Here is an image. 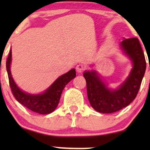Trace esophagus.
I'll use <instances>...</instances> for the list:
<instances>
[{
  "mask_svg": "<svg viewBox=\"0 0 150 150\" xmlns=\"http://www.w3.org/2000/svg\"><path fill=\"white\" fill-rule=\"evenodd\" d=\"M85 69V65L83 64H79L76 66V70L77 73H81Z\"/></svg>",
  "mask_w": 150,
  "mask_h": 150,
  "instance_id": "1",
  "label": "esophagus"
}]
</instances>
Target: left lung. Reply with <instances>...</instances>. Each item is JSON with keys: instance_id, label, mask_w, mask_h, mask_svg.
<instances>
[{"instance_id": "1", "label": "left lung", "mask_w": 150, "mask_h": 150, "mask_svg": "<svg viewBox=\"0 0 150 150\" xmlns=\"http://www.w3.org/2000/svg\"><path fill=\"white\" fill-rule=\"evenodd\" d=\"M120 45L133 66L128 78L119 88L115 90L108 89L94 70L85 71L83 74L89 103L98 112L114 113L128 106L135 99L145 73V58L138 39H125Z\"/></svg>"}]
</instances>
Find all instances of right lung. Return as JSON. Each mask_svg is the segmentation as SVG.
I'll use <instances>...</instances> for the list:
<instances>
[{"label": "right lung", "instance_id": "1", "mask_svg": "<svg viewBox=\"0 0 150 150\" xmlns=\"http://www.w3.org/2000/svg\"><path fill=\"white\" fill-rule=\"evenodd\" d=\"M11 58L12 51L10 50L6 61V69L10 89L16 100L34 112L40 114H49L53 112L57 107L65 85L76 76L75 70H70L69 72L60 76L42 94H30L22 92L13 80L10 72Z\"/></svg>", "mask_w": 150, "mask_h": 150}]
</instances>
